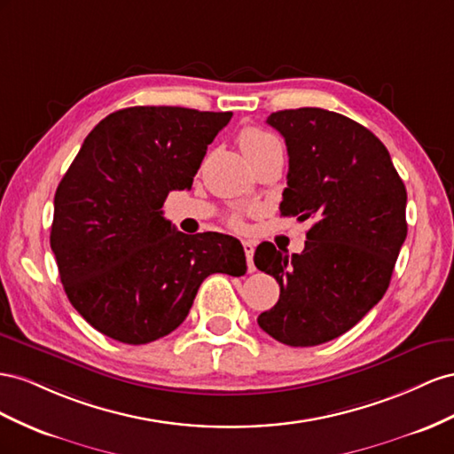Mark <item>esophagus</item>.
<instances>
[{
	"label": "esophagus",
	"instance_id": "obj_1",
	"mask_svg": "<svg viewBox=\"0 0 454 454\" xmlns=\"http://www.w3.org/2000/svg\"><path fill=\"white\" fill-rule=\"evenodd\" d=\"M243 251H245V256H247V270L254 271V262H253L254 243L253 241H243Z\"/></svg>",
	"mask_w": 454,
	"mask_h": 454
}]
</instances>
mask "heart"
<instances>
[{
  "label": "heart",
  "instance_id": "b5f03b06",
  "mask_svg": "<svg viewBox=\"0 0 454 454\" xmlns=\"http://www.w3.org/2000/svg\"><path fill=\"white\" fill-rule=\"evenodd\" d=\"M238 142H239V148H241L243 155L247 158L249 163L256 161L258 158H262V155L268 153L270 150L279 148V142L274 135H270V133L262 131V129H256V127L243 129V131L238 137ZM230 224L239 228L241 218L234 215L230 218Z\"/></svg>",
  "mask_w": 454,
  "mask_h": 454
}]
</instances>
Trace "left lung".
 <instances>
[{"mask_svg":"<svg viewBox=\"0 0 454 454\" xmlns=\"http://www.w3.org/2000/svg\"><path fill=\"white\" fill-rule=\"evenodd\" d=\"M289 153L283 216L314 220L301 254L264 241L254 266L279 283L258 325L287 346H317L352 329L390 285L407 238V190L367 127L323 108L268 115Z\"/></svg>","mask_w":454,"mask_h":454,"instance_id":"1","label":"left lung"}]
</instances>
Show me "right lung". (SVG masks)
<instances>
[{
  "instance_id": "right-lung-1",
  "label": "right lung",
  "mask_w": 454,
  "mask_h": 454,
  "mask_svg": "<svg viewBox=\"0 0 454 454\" xmlns=\"http://www.w3.org/2000/svg\"><path fill=\"white\" fill-rule=\"evenodd\" d=\"M231 112L133 106L83 140L55 193L51 249L80 316L123 344L175 331L211 274L247 270L241 243L186 236L163 218L173 190L192 188L207 146Z\"/></svg>"
}]
</instances>
